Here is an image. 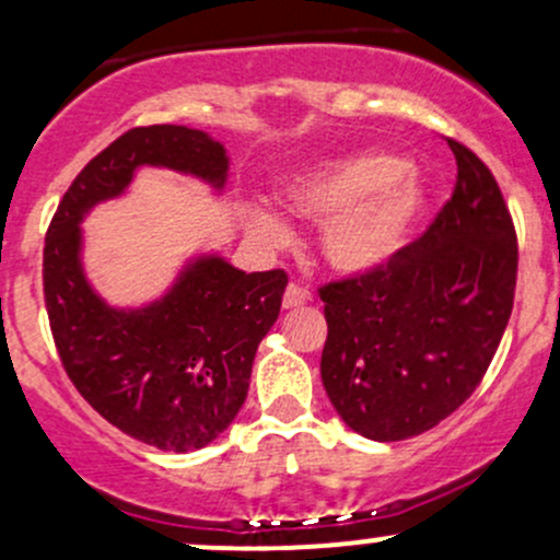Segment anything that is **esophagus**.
<instances>
[{
    "label": "esophagus",
    "mask_w": 560,
    "mask_h": 560,
    "mask_svg": "<svg viewBox=\"0 0 560 560\" xmlns=\"http://www.w3.org/2000/svg\"><path fill=\"white\" fill-rule=\"evenodd\" d=\"M308 300H311V292L305 290V287L290 284V287H287L284 300H281V303H284V308H300V305H305Z\"/></svg>",
    "instance_id": "1"
}]
</instances>
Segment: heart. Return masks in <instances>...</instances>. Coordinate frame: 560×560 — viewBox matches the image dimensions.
Masks as SVG:
<instances>
[{
	"instance_id": "1",
	"label": "heart",
	"mask_w": 560,
	"mask_h": 560,
	"mask_svg": "<svg viewBox=\"0 0 560 560\" xmlns=\"http://www.w3.org/2000/svg\"><path fill=\"white\" fill-rule=\"evenodd\" d=\"M292 214L326 225L322 252L340 273H370L407 244L422 207L425 190L388 153H361L300 175L284 190ZM252 229L270 247L292 242V229L281 214L252 212Z\"/></svg>"
}]
</instances>
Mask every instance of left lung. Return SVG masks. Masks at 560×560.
<instances>
[{"mask_svg": "<svg viewBox=\"0 0 560 560\" xmlns=\"http://www.w3.org/2000/svg\"><path fill=\"white\" fill-rule=\"evenodd\" d=\"M452 199L370 273L329 281L322 383L350 430L404 441L463 407L487 374L515 298L518 242L487 164L450 138Z\"/></svg>", "mask_w": 560, "mask_h": 560, "instance_id": "1", "label": "left lung"}]
</instances>
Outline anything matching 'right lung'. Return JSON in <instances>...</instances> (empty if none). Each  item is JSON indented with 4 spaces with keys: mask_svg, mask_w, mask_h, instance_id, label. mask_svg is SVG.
I'll use <instances>...</instances> for the list:
<instances>
[{
    "mask_svg": "<svg viewBox=\"0 0 560 560\" xmlns=\"http://www.w3.org/2000/svg\"><path fill=\"white\" fill-rule=\"evenodd\" d=\"M170 167L225 186L229 156L210 135L177 125L127 130L77 175L45 236V305L63 370L121 433L164 452L218 439L242 409L257 346L279 318L287 273H244L218 255L180 270L164 298L110 308L82 268L92 207L121 196L138 167Z\"/></svg>",
    "mask_w": 560,
    "mask_h": 560,
    "instance_id": "1",
    "label": "right lung"
}]
</instances>
